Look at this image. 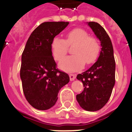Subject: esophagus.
<instances>
[{
    "label": "esophagus",
    "instance_id": "34e87169",
    "mask_svg": "<svg viewBox=\"0 0 132 132\" xmlns=\"http://www.w3.org/2000/svg\"><path fill=\"white\" fill-rule=\"evenodd\" d=\"M69 78H70V80H74L75 79V78H76V75L74 74H69Z\"/></svg>",
    "mask_w": 132,
    "mask_h": 132
}]
</instances>
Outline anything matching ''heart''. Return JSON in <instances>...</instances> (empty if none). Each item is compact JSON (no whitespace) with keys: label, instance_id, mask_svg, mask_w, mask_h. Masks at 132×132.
I'll use <instances>...</instances> for the list:
<instances>
[{"label":"heart","instance_id":"b5f03b06","mask_svg":"<svg viewBox=\"0 0 132 132\" xmlns=\"http://www.w3.org/2000/svg\"><path fill=\"white\" fill-rule=\"evenodd\" d=\"M74 55L63 59L59 63L61 69L68 71H76L80 69L85 63H93L98 57L101 45L95 37L90 36L86 30L75 28L65 35V40L55 37L51 44L52 52L56 61H61L68 53L69 47L75 45Z\"/></svg>","mask_w":132,"mask_h":132}]
</instances>
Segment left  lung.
Masks as SVG:
<instances>
[{"label":"left lung","mask_w":132,"mask_h":132,"mask_svg":"<svg viewBox=\"0 0 132 132\" xmlns=\"http://www.w3.org/2000/svg\"><path fill=\"white\" fill-rule=\"evenodd\" d=\"M88 26L101 41V52L98 59L91 67L77 79L83 84V91L77 94L81 108L90 112L101 109L108 102L115 84L116 63L112 44L106 31L98 23L90 22Z\"/></svg>","instance_id":"obj_1"}]
</instances>
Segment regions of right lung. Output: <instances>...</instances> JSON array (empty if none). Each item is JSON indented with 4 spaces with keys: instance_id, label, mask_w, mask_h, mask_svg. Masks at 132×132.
<instances>
[{
    "instance_id": "1",
    "label": "right lung",
    "mask_w": 132,
    "mask_h": 132,
    "mask_svg": "<svg viewBox=\"0 0 132 132\" xmlns=\"http://www.w3.org/2000/svg\"><path fill=\"white\" fill-rule=\"evenodd\" d=\"M68 24V22L41 24L32 31L23 51L20 67L23 92L36 109L45 110L53 106L59 90L69 82L68 74L57 68L51 49L53 38Z\"/></svg>"
}]
</instances>
